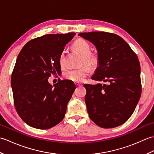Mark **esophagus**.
Listing matches in <instances>:
<instances>
[{"label":"esophagus","mask_w":154,"mask_h":154,"mask_svg":"<svg viewBox=\"0 0 154 154\" xmlns=\"http://www.w3.org/2000/svg\"><path fill=\"white\" fill-rule=\"evenodd\" d=\"M75 85H76L77 86H82L83 85L81 84V83H75Z\"/></svg>","instance_id":"1"}]
</instances>
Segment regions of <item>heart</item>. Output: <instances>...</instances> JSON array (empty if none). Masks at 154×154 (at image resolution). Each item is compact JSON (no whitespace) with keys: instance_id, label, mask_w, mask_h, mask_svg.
Here are the masks:
<instances>
[{"instance_id":"heart-1","label":"heart","mask_w":154,"mask_h":154,"mask_svg":"<svg viewBox=\"0 0 154 154\" xmlns=\"http://www.w3.org/2000/svg\"><path fill=\"white\" fill-rule=\"evenodd\" d=\"M73 50L82 55L81 61V65H86L90 68H94L99 63L98 55L91 51V48L90 44L83 39H78L73 44ZM59 62L61 67H65L66 65V57L65 51H63L59 57ZM89 71L86 67H82L78 69L69 70L64 73V77L67 80L73 81L74 83L83 82L87 76L89 75Z\"/></svg>"}]
</instances>
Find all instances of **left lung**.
Listing matches in <instances>:
<instances>
[{"label":"left lung","instance_id":"1","mask_svg":"<svg viewBox=\"0 0 154 154\" xmlns=\"http://www.w3.org/2000/svg\"><path fill=\"white\" fill-rule=\"evenodd\" d=\"M97 50L99 67L91 79L109 84L84 85L90 119L97 125L110 128L131 116L142 93L138 56L119 35L105 32L80 33Z\"/></svg>","mask_w":154,"mask_h":154}]
</instances>
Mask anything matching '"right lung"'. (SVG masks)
I'll list each match as a JSON object with an SVG mask.
<instances>
[{
	"instance_id": "right-lung-1",
	"label": "right lung",
	"mask_w": 154,
	"mask_h": 154,
	"mask_svg": "<svg viewBox=\"0 0 154 154\" xmlns=\"http://www.w3.org/2000/svg\"><path fill=\"white\" fill-rule=\"evenodd\" d=\"M75 35L71 32L34 38L18 54L11 87L15 109L28 125L45 130L63 119L76 86L69 80H60L52 86L48 78L61 71L59 57Z\"/></svg>"
}]
</instances>
